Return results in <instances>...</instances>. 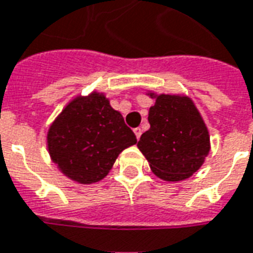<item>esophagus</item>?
<instances>
[{"label":"esophagus","instance_id":"obj_1","mask_svg":"<svg viewBox=\"0 0 253 253\" xmlns=\"http://www.w3.org/2000/svg\"><path fill=\"white\" fill-rule=\"evenodd\" d=\"M141 133H142L141 128H134V134H136V137H137V140L140 137H141Z\"/></svg>","mask_w":253,"mask_h":253}]
</instances>
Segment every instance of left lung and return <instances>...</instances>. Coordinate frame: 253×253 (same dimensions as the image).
<instances>
[{
	"mask_svg": "<svg viewBox=\"0 0 253 253\" xmlns=\"http://www.w3.org/2000/svg\"><path fill=\"white\" fill-rule=\"evenodd\" d=\"M149 108L151 128L137 147L151 169L165 181L185 180L200 168L210 153V134L193 101L187 96L160 94Z\"/></svg>",
	"mask_w": 253,
	"mask_h": 253,
	"instance_id": "1",
	"label": "left lung"
}]
</instances>
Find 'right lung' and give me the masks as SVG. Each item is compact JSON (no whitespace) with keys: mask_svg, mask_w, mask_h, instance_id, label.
I'll return each mask as SVG.
<instances>
[{"mask_svg":"<svg viewBox=\"0 0 253 253\" xmlns=\"http://www.w3.org/2000/svg\"><path fill=\"white\" fill-rule=\"evenodd\" d=\"M137 142L121 113L102 93L76 97L47 132V149L62 173L81 184L97 183L117 156Z\"/></svg>","mask_w":253,"mask_h":253,"instance_id":"obj_1","label":"right lung"}]
</instances>
